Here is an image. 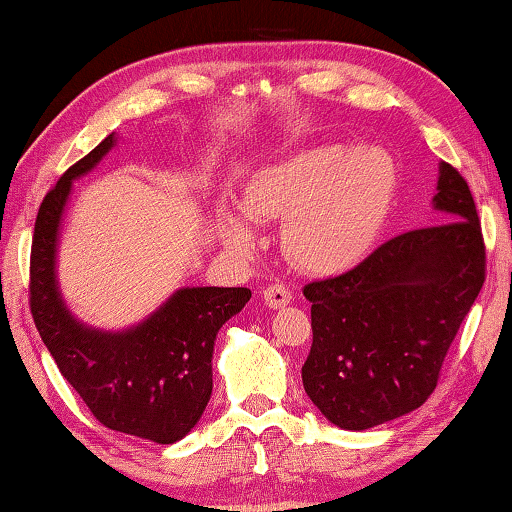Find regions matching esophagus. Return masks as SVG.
I'll list each match as a JSON object with an SVG mask.
<instances>
[{"label":"esophagus","instance_id":"obj_1","mask_svg":"<svg viewBox=\"0 0 512 512\" xmlns=\"http://www.w3.org/2000/svg\"><path fill=\"white\" fill-rule=\"evenodd\" d=\"M264 302L268 309L287 307L291 302V291L284 287V284H271V287L264 291Z\"/></svg>","mask_w":512,"mask_h":512}]
</instances>
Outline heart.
Returning <instances> with one entry per match:
<instances>
[{
  "instance_id": "b5f03b06",
  "label": "heart",
  "mask_w": 512,
  "mask_h": 512,
  "mask_svg": "<svg viewBox=\"0 0 512 512\" xmlns=\"http://www.w3.org/2000/svg\"><path fill=\"white\" fill-rule=\"evenodd\" d=\"M395 196V164L377 146H311L253 173L241 196L244 216L223 214L232 248L257 232L247 221H284V253L311 275H341L377 244Z\"/></svg>"
}]
</instances>
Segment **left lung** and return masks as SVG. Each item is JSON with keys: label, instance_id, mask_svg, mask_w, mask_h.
<instances>
[{"label": "left lung", "instance_id": "left-lung-1", "mask_svg": "<svg viewBox=\"0 0 512 512\" xmlns=\"http://www.w3.org/2000/svg\"><path fill=\"white\" fill-rule=\"evenodd\" d=\"M431 207L438 225L404 232L352 271L305 287L314 343L302 386L336 427L366 431L427 402L483 287L479 214L447 162Z\"/></svg>", "mask_w": 512, "mask_h": 512}]
</instances>
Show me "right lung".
<instances>
[{
	"label": "right lung",
	"mask_w": 512,
	"mask_h": 512,
	"mask_svg": "<svg viewBox=\"0 0 512 512\" xmlns=\"http://www.w3.org/2000/svg\"><path fill=\"white\" fill-rule=\"evenodd\" d=\"M117 146L110 133L69 167L40 205L31 246V314L56 366L94 418L112 431L158 445L185 438L212 395L219 329L250 300L244 287H183L140 323L101 329L67 307L58 284V246L74 180Z\"/></svg>",
	"instance_id": "obj_1"
}]
</instances>
